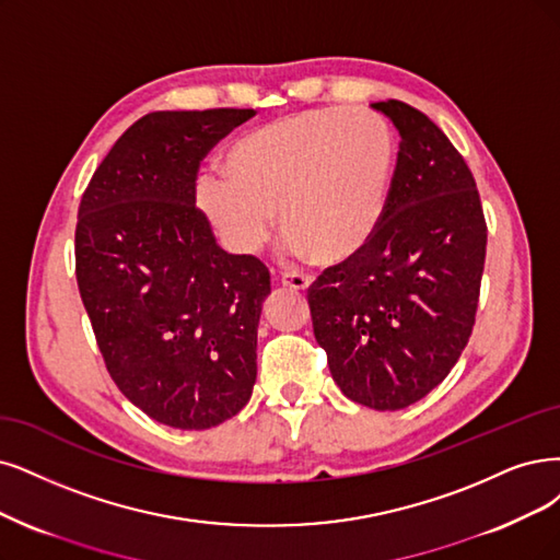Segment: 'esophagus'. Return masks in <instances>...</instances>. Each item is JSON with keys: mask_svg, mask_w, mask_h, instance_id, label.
Here are the masks:
<instances>
[{"mask_svg": "<svg viewBox=\"0 0 560 560\" xmlns=\"http://www.w3.org/2000/svg\"><path fill=\"white\" fill-rule=\"evenodd\" d=\"M312 277H304V275H298V272H283L281 275V283L285 288H291V291H306L308 285H312Z\"/></svg>", "mask_w": 560, "mask_h": 560, "instance_id": "obj_1", "label": "esophagus"}]
</instances>
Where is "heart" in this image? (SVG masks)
I'll list each match as a JSON object with an SVG mask.
<instances>
[{"mask_svg":"<svg viewBox=\"0 0 560 560\" xmlns=\"http://www.w3.org/2000/svg\"><path fill=\"white\" fill-rule=\"evenodd\" d=\"M395 136L362 108H318L240 136L223 173L196 184L202 214L237 254L265 242L272 214L288 254L335 265L360 254L383 219Z\"/></svg>","mask_w":560,"mask_h":560,"instance_id":"heart-1","label":"heart"}]
</instances>
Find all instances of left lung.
<instances>
[{"label": "left lung", "instance_id": "obj_1", "mask_svg": "<svg viewBox=\"0 0 560 560\" xmlns=\"http://www.w3.org/2000/svg\"><path fill=\"white\" fill-rule=\"evenodd\" d=\"M401 142L383 219L360 254L308 288L314 335L343 395L401 410L441 385L475 325L487 223L447 136L401 101L371 103Z\"/></svg>", "mask_w": 560, "mask_h": 560}]
</instances>
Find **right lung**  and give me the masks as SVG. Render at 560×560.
Returning a JSON list of instances; mask_svg holds the SVG:
<instances>
[{"label":"right lung","instance_id":"add662e5","mask_svg":"<svg viewBox=\"0 0 560 560\" xmlns=\"http://www.w3.org/2000/svg\"><path fill=\"white\" fill-rule=\"evenodd\" d=\"M252 108L140 117L80 200L75 277L113 381L152 420L212 429L246 406L269 272L196 207L200 161Z\"/></svg>","mask_w":560,"mask_h":560}]
</instances>
